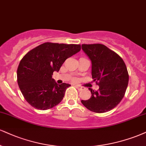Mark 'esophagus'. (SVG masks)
<instances>
[{
  "label": "esophagus",
  "mask_w": 146,
  "mask_h": 146,
  "mask_svg": "<svg viewBox=\"0 0 146 146\" xmlns=\"http://www.w3.org/2000/svg\"><path fill=\"white\" fill-rule=\"evenodd\" d=\"M75 87H76V88L78 89V90H83V88L80 86H75Z\"/></svg>",
  "instance_id": "esophagus-1"
}]
</instances>
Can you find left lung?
<instances>
[{
    "label": "left lung",
    "instance_id": "8db88e82",
    "mask_svg": "<svg viewBox=\"0 0 146 146\" xmlns=\"http://www.w3.org/2000/svg\"><path fill=\"white\" fill-rule=\"evenodd\" d=\"M92 62V77L99 89L91 92L82 103L95 113H105L116 107L123 99L129 83V73L122 58L103 44H82Z\"/></svg>",
    "mask_w": 146,
    "mask_h": 146
}]
</instances>
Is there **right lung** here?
Listing matches in <instances>:
<instances>
[{
  "mask_svg": "<svg viewBox=\"0 0 146 146\" xmlns=\"http://www.w3.org/2000/svg\"><path fill=\"white\" fill-rule=\"evenodd\" d=\"M81 50V45L47 42L29 51L17 70V84L26 101L40 110L59 104L70 84H58L52 78L68 58Z\"/></svg>",
  "mask_w": 146,
  "mask_h": 146,
  "instance_id": "1",
  "label": "right lung"
}]
</instances>
